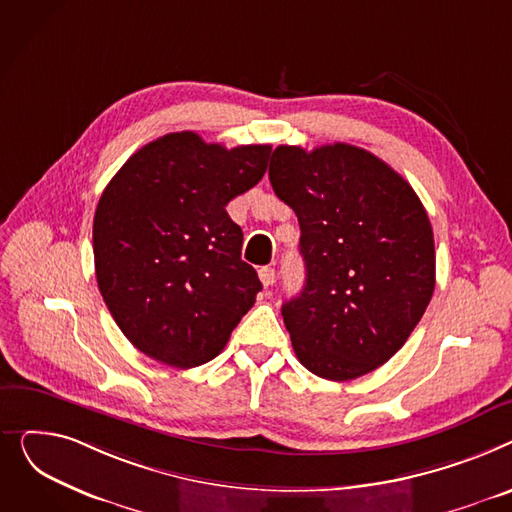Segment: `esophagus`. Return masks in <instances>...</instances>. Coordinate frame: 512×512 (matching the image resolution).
Masks as SVG:
<instances>
[{
  "label": "esophagus",
  "mask_w": 512,
  "mask_h": 512,
  "mask_svg": "<svg viewBox=\"0 0 512 512\" xmlns=\"http://www.w3.org/2000/svg\"><path fill=\"white\" fill-rule=\"evenodd\" d=\"M258 277H260V281H262V285L264 287H270L275 283V279H277V273H275V268H270V266H262L260 270H258Z\"/></svg>",
  "instance_id": "esophagus-1"
}]
</instances>
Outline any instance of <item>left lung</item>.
I'll list each match as a JSON object with an SVG mask.
<instances>
[{
    "label": "left lung",
    "mask_w": 512,
    "mask_h": 512,
    "mask_svg": "<svg viewBox=\"0 0 512 512\" xmlns=\"http://www.w3.org/2000/svg\"><path fill=\"white\" fill-rule=\"evenodd\" d=\"M293 208L306 285L281 314L302 366L353 380L386 364L422 320L436 285L422 200L382 159L345 142L277 146L268 167Z\"/></svg>",
    "instance_id": "8db88e82"
}]
</instances>
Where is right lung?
<instances>
[{
  "label": "right lung",
  "mask_w": 512,
  "mask_h": 512,
  "mask_svg": "<svg viewBox=\"0 0 512 512\" xmlns=\"http://www.w3.org/2000/svg\"><path fill=\"white\" fill-rule=\"evenodd\" d=\"M270 144L225 148L194 132L142 146L95 213L99 291L128 341L173 368L217 357L262 283L242 260V227L225 206L254 188Z\"/></svg>",
  "instance_id": "add662e5"
}]
</instances>
